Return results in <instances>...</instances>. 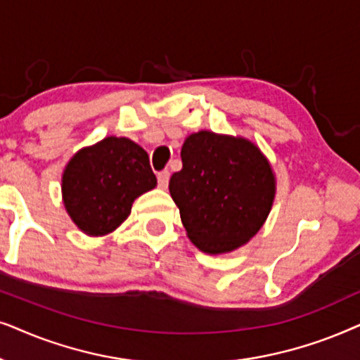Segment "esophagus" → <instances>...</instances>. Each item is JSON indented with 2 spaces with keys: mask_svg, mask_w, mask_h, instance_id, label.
Returning a JSON list of instances; mask_svg holds the SVG:
<instances>
[{
  "mask_svg": "<svg viewBox=\"0 0 360 360\" xmlns=\"http://www.w3.org/2000/svg\"><path fill=\"white\" fill-rule=\"evenodd\" d=\"M167 184H169V171L158 172V186H160L161 189H166Z\"/></svg>",
  "mask_w": 360,
  "mask_h": 360,
  "instance_id": "obj_1",
  "label": "esophagus"
}]
</instances>
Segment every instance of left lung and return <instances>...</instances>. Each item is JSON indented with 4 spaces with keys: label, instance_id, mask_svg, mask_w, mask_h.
<instances>
[{
    "label": "left lung",
    "instance_id": "obj_1",
    "mask_svg": "<svg viewBox=\"0 0 360 360\" xmlns=\"http://www.w3.org/2000/svg\"><path fill=\"white\" fill-rule=\"evenodd\" d=\"M181 160L169 193L194 245L215 255L250 240L275 198V176L260 150L243 138L199 131L186 138Z\"/></svg>",
    "mask_w": 360,
    "mask_h": 360
}]
</instances>
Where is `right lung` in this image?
I'll list each match as a JSON object with an SVG mask.
<instances>
[{"label": "right lung", "instance_id": "obj_1", "mask_svg": "<svg viewBox=\"0 0 360 360\" xmlns=\"http://www.w3.org/2000/svg\"><path fill=\"white\" fill-rule=\"evenodd\" d=\"M155 186L148 153L117 136L80 150L62 176L67 212L77 227L95 237L113 232L130 215L133 200Z\"/></svg>", "mask_w": 360, "mask_h": 360}]
</instances>
